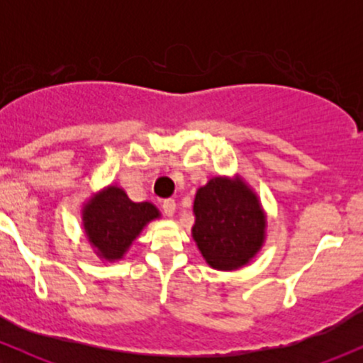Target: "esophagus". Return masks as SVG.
Instances as JSON below:
<instances>
[{"label": "esophagus", "mask_w": 363, "mask_h": 363, "mask_svg": "<svg viewBox=\"0 0 363 363\" xmlns=\"http://www.w3.org/2000/svg\"><path fill=\"white\" fill-rule=\"evenodd\" d=\"M162 210H164V213L167 216H172L174 211H176V201H174V199H165V201L162 203Z\"/></svg>", "instance_id": "1"}]
</instances>
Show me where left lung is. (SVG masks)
Returning <instances> with one entry per match:
<instances>
[{"mask_svg": "<svg viewBox=\"0 0 363 363\" xmlns=\"http://www.w3.org/2000/svg\"><path fill=\"white\" fill-rule=\"evenodd\" d=\"M193 211V239L211 268H242L262 247L266 215L242 179H210L196 193Z\"/></svg>", "mask_w": 363, "mask_h": 363, "instance_id": "8db88e82", "label": "left lung"}]
</instances>
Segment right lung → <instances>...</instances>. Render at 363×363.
Segmentation results:
<instances>
[{
  "mask_svg": "<svg viewBox=\"0 0 363 363\" xmlns=\"http://www.w3.org/2000/svg\"><path fill=\"white\" fill-rule=\"evenodd\" d=\"M82 215L85 234L97 256L118 261L147 223L160 216V211L148 201H131L121 187L109 186L89 199Z\"/></svg>",
  "mask_w": 363,
  "mask_h": 363,
  "instance_id": "obj_1",
  "label": "right lung"
}]
</instances>
